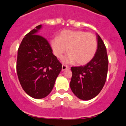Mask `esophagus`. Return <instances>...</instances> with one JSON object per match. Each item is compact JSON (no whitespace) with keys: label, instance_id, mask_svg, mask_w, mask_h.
I'll return each mask as SVG.
<instances>
[{"label":"esophagus","instance_id":"esophagus-1","mask_svg":"<svg viewBox=\"0 0 126 126\" xmlns=\"http://www.w3.org/2000/svg\"><path fill=\"white\" fill-rule=\"evenodd\" d=\"M68 66L65 65H63V66H62V71H65V69H68Z\"/></svg>","mask_w":126,"mask_h":126}]
</instances>
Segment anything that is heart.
I'll return each instance as SVG.
<instances>
[{"label":"heart","instance_id":"b5f03b06","mask_svg":"<svg viewBox=\"0 0 126 126\" xmlns=\"http://www.w3.org/2000/svg\"><path fill=\"white\" fill-rule=\"evenodd\" d=\"M51 47L54 55L60 59L63 58L68 48L69 54L64 58V61L85 65L94 57L97 42L95 35L91 32L64 30L60 34L58 38L55 37L51 40Z\"/></svg>","mask_w":126,"mask_h":126}]
</instances>
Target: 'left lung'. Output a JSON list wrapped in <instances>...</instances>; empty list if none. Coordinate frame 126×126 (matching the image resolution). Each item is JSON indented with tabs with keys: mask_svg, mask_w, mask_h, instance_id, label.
<instances>
[{
	"mask_svg": "<svg viewBox=\"0 0 126 126\" xmlns=\"http://www.w3.org/2000/svg\"><path fill=\"white\" fill-rule=\"evenodd\" d=\"M97 48L89 63L84 66L71 67V91L79 99L89 100L94 98L103 88L108 69L106 48L98 34H96Z\"/></svg>",
	"mask_w": 126,
	"mask_h": 126,
	"instance_id": "left-lung-1",
	"label": "left lung"
}]
</instances>
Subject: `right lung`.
<instances>
[{
  "label": "right lung",
  "instance_id": "right-lung-1",
  "mask_svg": "<svg viewBox=\"0 0 126 126\" xmlns=\"http://www.w3.org/2000/svg\"><path fill=\"white\" fill-rule=\"evenodd\" d=\"M41 28V24L37 26L25 35L17 52L18 80L26 94L34 99L50 94L62 69L49 43L38 35Z\"/></svg>",
  "mask_w": 126,
  "mask_h": 126
}]
</instances>
